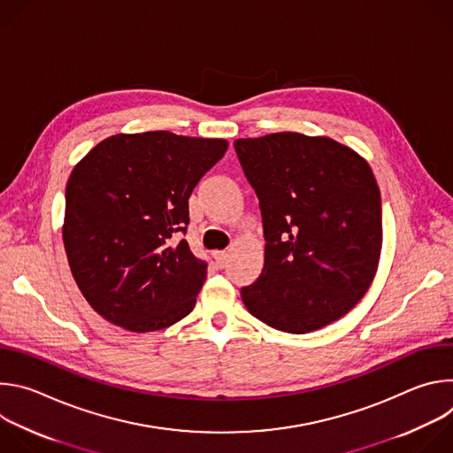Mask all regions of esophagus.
<instances>
[{
  "instance_id": "34e87169",
  "label": "esophagus",
  "mask_w": 453,
  "mask_h": 453,
  "mask_svg": "<svg viewBox=\"0 0 453 453\" xmlns=\"http://www.w3.org/2000/svg\"><path fill=\"white\" fill-rule=\"evenodd\" d=\"M213 257H215V262L219 264V267H226L227 262H229V252H226V250H215V252H213Z\"/></svg>"
}]
</instances>
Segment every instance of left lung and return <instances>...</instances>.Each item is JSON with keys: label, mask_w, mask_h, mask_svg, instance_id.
Listing matches in <instances>:
<instances>
[{"label": "left lung", "mask_w": 453, "mask_h": 453, "mask_svg": "<svg viewBox=\"0 0 453 453\" xmlns=\"http://www.w3.org/2000/svg\"><path fill=\"white\" fill-rule=\"evenodd\" d=\"M234 150L260 201L265 262L242 288L245 308L287 334L346 315L371 287L381 252V199L369 163L326 138L276 133Z\"/></svg>", "instance_id": "1"}]
</instances>
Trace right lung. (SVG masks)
Instances as JSON below:
<instances>
[{
  "label": "right lung",
  "mask_w": 453,
  "mask_h": 453,
  "mask_svg": "<svg viewBox=\"0 0 453 453\" xmlns=\"http://www.w3.org/2000/svg\"><path fill=\"white\" fill-rule=\"evenodd\" d=\"M227 145L168 131L116 134L75 165L62 240L82 296L105 320L147 334L196 306L208 265L177 233L193 188Z\"/></svg>",
  "instance_id": "right-lung-1"
}]
</instances>
